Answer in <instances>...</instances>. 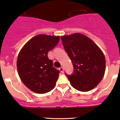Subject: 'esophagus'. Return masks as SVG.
Returning a JSON list of instances; mask_svg holds the SVG:
<instances>
[{
  "label": "esophagus",
  "mask_w": 120,
  "mask_h": 120,
  "mask_svg": "<svg viewBox=\"0 0 120 120\" xmlns=\"http://www.w3.org/2000/svg\"><path fill=\"white\" fill-rule=\"evenodd\" d=\"M59 70H60V72H64V68H63V67H60V68H59Z\"/></svg>",
  "instance_id": "34e87169"
}]
</instances>
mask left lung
Listing matches in <instances>:
<instances>
[{"label":"left lung","instance_id":"left-lung-1","mask_svg":"<svg viewBox=\"0 0 120 120\" xmlns=\"http://www.w3.org/2000/svg\"><path fill=\"white\" fill-rule=\"evenodd\" d=\"M63 45L73 64L74 72L67 75L70 84L81 92L95 88L106 70L105 55L89 38L79 33L61 37Z\"/></svg>","mask_w":120,"mask_h":120}]
</instances>
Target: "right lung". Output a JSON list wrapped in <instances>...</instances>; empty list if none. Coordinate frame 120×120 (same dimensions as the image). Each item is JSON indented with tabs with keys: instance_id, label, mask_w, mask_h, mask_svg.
Listing matches in <instances>:
<instances>
[{
	"instance_id": "add662e5",
	"label": "right lung",
	"mask_w": 120,
	"mask_h": 120,
	"mask_svg": "<svg viewBox=\"0 0 120 120\" xmlns=\"http://www.w3.org/2000/svg\"><path fill=\"white\" fill-rule=\"evenodd\" d=\"M59 40L60 36L38 35L29 40L19 53V75L22 83L34 92L45 94L55 86L60 71L53 67L48 53Z\"/></svg>"
}]
</instances>
